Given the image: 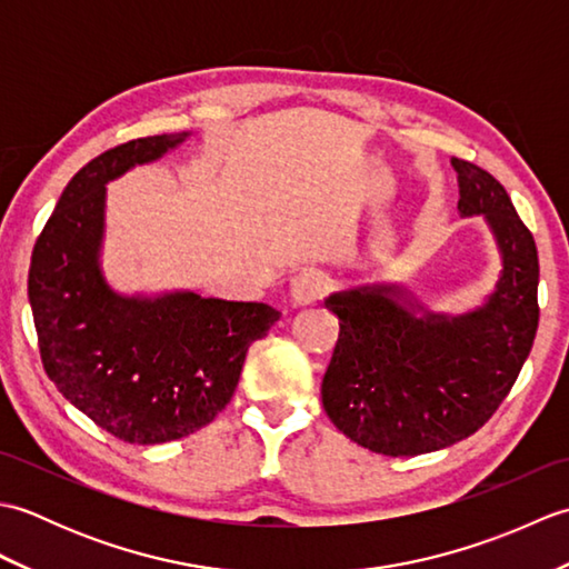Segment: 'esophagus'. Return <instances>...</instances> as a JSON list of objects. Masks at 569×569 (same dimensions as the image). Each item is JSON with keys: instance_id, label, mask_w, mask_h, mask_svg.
I'll use <instances>...</instances> for the list:
<instances>
[{"instance_id": "esophagus-1", "label": "esophagus", "mask_w": 569, "mask_h": 569, "mask_svg": "<svg viewBox=\"0 0 569 569\" xmlns=\"http://www.w3.org/2000/svg\"><path fill=\"white\" fill-rule=\"evenodd\" d=\"M332 281L322 271H303L291 281V298L293 306H312L320 303V300L330 293Z\"/></svg>"}]
</instances>
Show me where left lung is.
Returning a JSON list of instances; mask_svg holds the SVG:
<instances>
[{"label": "left lung", "mask_w": 569, "mask_h": 569, "mask_svg": "<svg viewBox=\"0 0 569 569\" xmlns=\"http://www.w3.org/2000/svg\"><path fill=\"white\" fill-rule=\"evenodd\" d=\"M457 210L485 214L501 249L497 291L459 318L418 316L398 286L335 293L340 340L322 379L325 413L371 452L413 457L469 438L497 413L538 330V249L497 178L452 159Z\"/></svg>", "instance_id": "left-lung-1"}]
</instances>
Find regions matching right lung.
<instances>
[{
    "label": "right lung",
    "instance_id": "1",
    "mask_svg": "<svg viewBox=\"0 0 569 569\" xmlns=\"http://www.w3.org/2000/svg\"><path fill=\"white\" fill-rule=\"evenodd\" d=\"M188 134L127 141L72 176L29 269V303L48 379L94 426L131 445L180 440L232 398L247 349L281 312L266 303L119 296L100 269L104 183Z\"/></svg>",
    "mask_w": 569,
    "mask_h": 569
}]
</instances>
